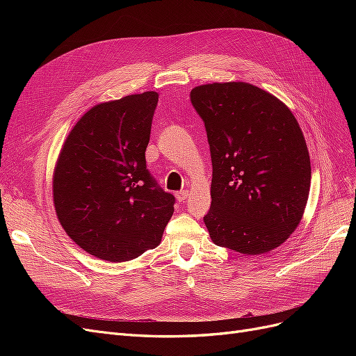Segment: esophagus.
<instances>
[{
	"mask_svg": "<svg viewBox=\"0 0 356 356\" xmlns=\"http://www.w3.org/2000/svg\"><path fill=\"white\" fill-rule=\"evenodd\" d=\"M187 196H188V193L186 191V190H182V191H178L177 195H175V197H177V200L178 202H184L186 199H187Z\"/></svg>",
	"mask_w": 356,
	"mask_h": 356,
	"instance_id": "1",
	"label": "esophagus"
}]
</instances>
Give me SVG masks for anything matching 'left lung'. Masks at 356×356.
I'll return each instance as SVG.
<instances>
[{
	"mask_svg": "<svg viewBox=\"0 0 356 356\" xmlns=\"http://www.w3.org/2000/svg\"><path fill=\"white\" fill-rule=\"evenodd\" d=\"M190 99L207 127L215 245L245 255L281 246L303 218L310 157L294 114L276 96L243 81L202 84Z\"/></svg>",
	"mask_w": 356,
	"mask_h": 356,
	"instance_id": "8db88e82",
	"label": "left lung"
}]
</instances>
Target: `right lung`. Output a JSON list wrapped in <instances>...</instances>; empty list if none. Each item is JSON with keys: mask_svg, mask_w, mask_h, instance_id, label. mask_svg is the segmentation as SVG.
Wrapping results in <instances>:
<instances>
[{"mask_svg": "<svg viewBox=\"0 0 356 356\" xmlns=\"http://www.w3.org/2000/svg\"><path fill=\"white\" fill-rule=\"evenodd\" d=\"M157 92L95 105L71 129L53 170L62 229L88 254L111 263L156 248L175 197L149 175L145 149Z\"/></svg>", "mask_w": 356, "mask_h": 356, "instance_id": "obj_1", "label": "right lung"}]
</instances>
